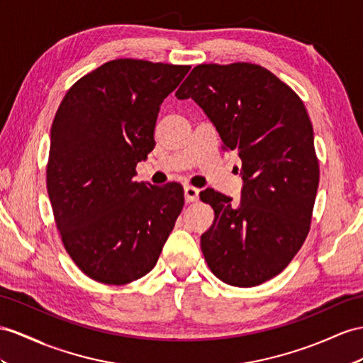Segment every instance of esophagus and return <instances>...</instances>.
I'll use <instances>...</instances> for the list:
<instances>
[{"label": "esophagus", "instance_id": "obj_1", "mask_svg": "<svg viewBox=\"0 0 363 363\" xmlns=\"http://www.w3.org/2000/svg\"><path fill=\"white\" fill-rule=\"evenodd\" d=\"M184 196L187 202H196L199 199V189L193 187V185H185Z\"/></svg>", "mask_w": 363, "mask_h": 363}]
</instances>
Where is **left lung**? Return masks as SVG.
<instances>
[{
	"label": "left lung",
	"instance_id": "left-lung-1",
	"mask_svg": "<svg viewBox=\"0 0 363 363\" xmlns=\"http://www.w3.org/2000/svg\"><path fill=\"white\" fill-rule=\"evenodd\" d=\"M194 99L215 124L222 150H236L242 196L213 189L201 199L215 220L201 236L207 265L222 282L248 288L284 272L308 236L319 161L302 99L274 73L252 62L199 64L174 93Z\"/></svg>",
	"mask_w": 363,
	"mask_h": 363
}]
</instances>
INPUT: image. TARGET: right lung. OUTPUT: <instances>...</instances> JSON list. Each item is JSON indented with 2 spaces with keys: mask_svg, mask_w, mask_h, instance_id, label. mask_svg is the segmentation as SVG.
<instances>
[{
  "mask_svg": "<svg viewBox=\"0 0 363 363\" xmlns=\"http://www.w3.org/2000/svg\"><path fill=\"white\" fill-rule=\"evenodd\" d=\"M190 66L119 58L73 84L55 115L48 193L62 245L90 279L125 285L156 265L184 207L178 182L133 181L160 106Z\"/></svg>",
  "mask_w": 363,
  "mask_h": 363,
  "instance_id": "1",
  "label": "right lung"
}]
</instances>
